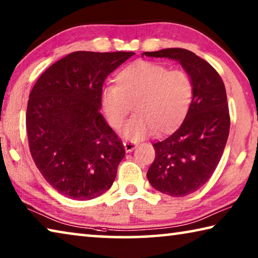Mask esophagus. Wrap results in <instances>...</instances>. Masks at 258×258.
I'll use <instances>...</instances> for the list:
<instances>
[{
	"label": "esophagus",
	"mask_w": 258,
	"mask_h": 258,
	"mask_svg": "<svg viewBox=\"0 0 258 258\" xmlns=\"http://www.w3.org/2000/svg\"><path fill=\"white\" fill-rule=\"evenodd\" d=\"M124 147H125L126 152H131V151H133L135 148H137V143L132 142V141H126V142H124Z\"/></svg>",
	"instance_id": "1"
}]
</instances>
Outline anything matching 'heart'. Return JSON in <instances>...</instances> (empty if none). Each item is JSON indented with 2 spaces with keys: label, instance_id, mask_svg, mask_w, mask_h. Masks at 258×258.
<instances>
[{
  "label": "heart",
  "instance_id": "heart-1",
  "mask_svg": "<svg viewBox=\"0 0 258 258\" xmlns=\"http://www.w3.org/2000/svg\"><path fill=\"white\" fill-rule=\"evenodd\" d=\"M194 83L182 69L138 61L116 76V85L103 90L101 102L109 125L118 131L132 106L135 115L125 127L126 138L137 140L156 130L158 134L176 128L185 118L192 101Z\"/></svg>",
  "mask_w": 258,
  "mask_h": 258
}]
</instances>
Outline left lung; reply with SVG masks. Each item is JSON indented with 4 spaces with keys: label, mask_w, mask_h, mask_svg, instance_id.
Segmentation results:
<instances>
[{
    "label": "left lung",
    "mask_w": 258,
    "mask_h": 258,
    "mask_svg": "<svg viewBox=\"0 0 258 258\" xmlns=\"http://www.w3.org/2000/svg\"><path fill=\"white\" fill-rule=\"evenodd\" d=\"M143 54L177 60L194 83V98L175 132L154 143L156 157L147 177L156 190L184 197L199 190L213 175L223 155L230 131L224 83L206 60L180 47Z\"/></svg>",
    "instance_id": "left-lung-1"
}]
</instances>
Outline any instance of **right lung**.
Here are the masks:
<instances>
[{"mask_svg":"<svg viewBox=\"0 0 258 258\" xmlns=\"http://www.w3.org/2000/svg\"><path fill=\"white\" fill-rule=\"evenodd\" d=\"M134 54L76 51L35 83L26 112L29 151L43 177L64 197L97 198L115 181L125 149L100 112L102 86Z\"/></svg>","mask_w":258,"mask_h":258,"instance_id":"1","label":"right lung"}]
</instances>
